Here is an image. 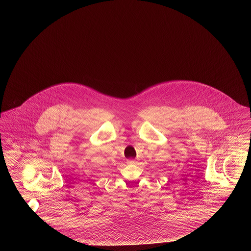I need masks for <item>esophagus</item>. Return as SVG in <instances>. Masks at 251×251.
<instances>
[{
	"mask_svg": "<svg viewBox=\"0 0 251 251\" xmlns=\"http://www.w3.org/2000/svg\"><path fill=\"white\" fill-rule=\"evenodd\" d=\"M128 163H129V164H135V160H134V159H129V160H128Z\"/></svg>",
	"mask_w": 251,
	"mask_h": 251,
	"instance_id": "esophagus-1",
	"label": "esophagus"
}]
</instances>
